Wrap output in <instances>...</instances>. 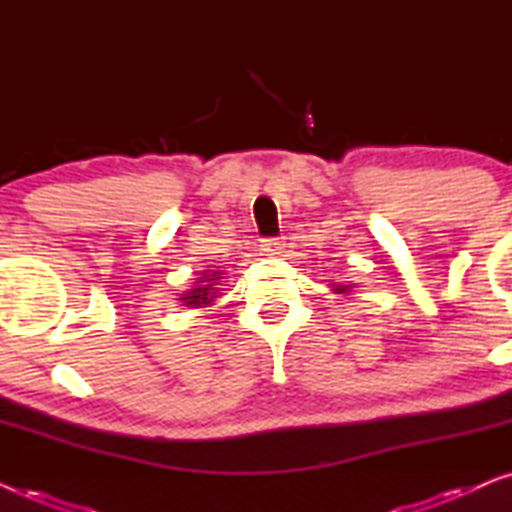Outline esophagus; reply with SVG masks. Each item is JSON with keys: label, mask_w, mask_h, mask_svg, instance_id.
<instances>
[{"label": "esophagus", "mask_w": 512, "mask_h": 512, "mask_svg": "<svg viewBox=\"0 0 512 512\" xmlns=\"http://www.w3.org/2000/svg\"><path fill=\"white\" fill-rule=\"evenodd\" d=\"M261 251L265 256H277L279 251L284 249V242L282 240H275V237H270V240H263V244H261Z\"/></svg>", "instance_id": "1"}]
</instances>
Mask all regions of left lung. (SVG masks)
<instances>
[{
    "label": "left lung",
    "mask_w": 512,
    "mask_h": 512,
    "mask_svg": "<svg viewBox=\"0 0 512 512\" xmlns=\"http://www.w3.org/2000/svg\"><path fill=\"white\" fill-rule=\"evenodd\" d=\"M331 289H333L335 293H352L354 284H340V282H335V284H331Z\"/></svg>",
    "instance_id": "1"
}]
</instances>
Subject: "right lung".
<instances>
[{"label":"right lung","instance_id":"add662e5","mask_svg":"<svg viewBox=\"0 0 512 512\" xmlns=\"http://www.w3.org/2000/svg\"><path fill=\"white\" fill-rule=\"evenodd\" d=\"M200 277H195V282L191 284V289H186L184 293H179V303L186 307H209L214 305V300L219 298V279H223L221 270H202L198 272Z\"/></svg>","mask_w":512,"mask_h":512}]
</instances>
